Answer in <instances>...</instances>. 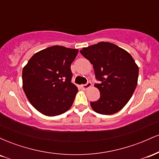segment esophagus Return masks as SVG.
Returning a JSON list of instances; mask_svg holds the SVG:
<instances>
[{"mask_svg":"<svg viewBox=\"0 0 159 159\" xmlns=\"http://www.w3.org/2000/svg\"><path fill=\"white\" fill-rule=\"evenodd\" d=\"M91 86H92V84H91V82L88 81L87 84H85L81 85V87H82V89H83V90H87V89L90 88Z\"/></svg>","mask_w":159,"mask_h":159,"instance_id":"obj_1","label":"esophagus"}]
</instances>
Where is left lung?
Masks as SVG:
<instances>
[{"label":"left lung","mask_w":159,"mask_h":159,"mask_svg":"<svg viewBox=\"0 0 159 159\" xmlns=\"http://www.w3.org/2000/svg\"><path fill=\"white\" fill-rule=\"evenodd\" d=\"M93 66L100 92L90 105L98 114L111 115L126 105L137 87L139 69L129 53L111 43L101 42L80 51Z\"/></svg>","instance_id":"obj_1"}]
</instances>
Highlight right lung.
I'll return each instance as SVG.
<instances>
[{"mask_svg":"<svg viewBox=\"0 0 159 159\" xmlns=\"http://www.w3.org/2000/svg\"><path fill=\"white\" fill-rule=\"evenodd\" d=\"M78 52V49L54 45L36 53L24 67V91L43 114L57 116L72 106L78 88L71 81L70 66Z\"/></svg>","mask_w":159,"mask_h":159,"instance_id":"1","label":"right lung"}]
</instances>
